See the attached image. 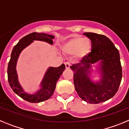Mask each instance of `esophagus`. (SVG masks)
<instances>
[{
    "instance_id": "1",
    "label": "esophagus",
    "mask_w": 129,
    "mask_h": 129,
    "mask_svg": "<svg viewBox=\"0 0 129 129\" xmlns=\"http://www.w3.org/2000/svg\"><path fill=\"white\" fill-rule=\"evenodd\" d=\"M70 67H71V64L69 62H65V67L67 69H70Z\"/></svg>"
}]
</instances>
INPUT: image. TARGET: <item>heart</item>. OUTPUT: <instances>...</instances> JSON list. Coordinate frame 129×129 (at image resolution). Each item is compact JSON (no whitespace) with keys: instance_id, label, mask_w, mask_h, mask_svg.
<instances>
[{"instance_id":"obj_1","label":"heart","mask_w":129,"mask_h":129,"mask_svg":"<svg viewBox=\"0 0 129 129\" xmlns=\"http://www.w3.org/2000/svg\"><path fill=\"white\" fill-rule=\"evenodd\" d=\"M92 48L89 39L76 35L62 43L61 50L64 54H74L77 59H83L90 54Z\"/></svg>"}]
</instances>
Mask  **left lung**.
<instances>
[{"mask_svg": "<svg viewBox=\"0 0 129 129\" xmlns=\"http://www.w3.org/2000/svg\"><path fill=\"white\" fill-rule=\"evenodd\" d=\"M83 35L92 42V52L81 62L73 64L75 89L81 98L92 104L111 99L116 92L122 78V68L118 50L103 35L86 32ZM99 76L93 80V74Z\"/></svg>", "mask_w": 129, "mask_h": 129, "instance_id": "left-lung-1", "label": "left lung"}]
</instances>
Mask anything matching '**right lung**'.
<instances>
[{
	"mask_svg": "<svg viewBox=\"0 0 129 129\" xmlns=\"http://www.w3.org/2000/svg\"><path fill=\"white\" fill-rule=\"evenodd\" d=\"M54 37V35L44 33H31L22 37L13 47L11 52V58L8 67L9 84L16 94L28 102L40 103L48 100L54 92L58 79L65 70V65L64 64H62L59 67H49L44 74L41 83H40L39 89L34 93H28L24 90L19 81L16 67L19 55L24 49L30 45L34 41L45 42L52 45L53 43L52 39Z\"/></svg>",
	"mask_w": 129,
	"mask_h": 129,
	"instance_id": "1",
	"label": "right lung"
}]
</instances>
